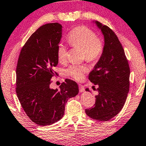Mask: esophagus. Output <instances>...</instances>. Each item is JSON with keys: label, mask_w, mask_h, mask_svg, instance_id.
Instances as JSON below:
<instances>
[{"label": "esophagus", "mask_w": 146, "mask_h": 146, "mask_svg": "<svg viewBox=\"0 0 146 146\" xmlns=\"http://www.w3.org/2000/svg\"><path fill=\"white\" fill-rule=\"evenodd\" d=\"M79 91L81 92V93H83V92L85 91V88H84V87H83V85H79Z\"/></svg>", "instance_id": "obj_1"}]
</instances>
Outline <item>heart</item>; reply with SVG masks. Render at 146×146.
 <instances>
[{
    "instance_id": "obj_1",
    "label": "heart",
    "mask_w": 146,
    "mask_h": 146,
    "mask_svg": "<svg viewBox=\"0 0 146 146\" xmlns=\"http://www.w3.org/2000/svg\"><path fill=\"white\" fill-rule=\"evenodd\" d=\"M69 44L73 47L83 50L85 59L89 62H94L101 56L103 52L102 43L95 33L85 26H79L71 30L68 36ZM57 58L59 62H65L67 56V48L63 43L57 48ZM87 67L82 65H71L67 69V73L76 80L84 77Z\"/></svg>"
}]
</instances>
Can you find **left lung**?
Listing matches in <instances>:
<instances>
[{
    "label": "left lung",
    "mask_w": 146,
    "mask_h": 146,
    "mask_svg": "<svg viewBox=\"0 0 146 146\" xmlns=\"http://www.w3.org/2000/svg\"><path fill=\"white\" fill-rule=\"evenodd\" d=\"M104 36L103 52L89 73V79L98 86L94 106L86 109L88 116L99 121L114 118L122 109L130 86V67L122 44L108 26L93 21ZM86 91H89L86 89Z\"/></svg>",
    "instance_id": "8db88e82"
}]
</instances>
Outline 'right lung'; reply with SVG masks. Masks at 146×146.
Returning a JSON list of instances; mask_svg holds the SVG:
<instances>
[{
    "instance_id": "add662e5",
    "label": "right lung",
    "mask_w": 146,
    "mask_h": 146,
    "mask_svg": "<svg viewBox=\"0 0 146 146\" xmlns=\"http://www.w3.org/2000/svg\"><path fill=\"white\" fill-rule=\"evenodd\" d=\"M62 26L50 23L38 28L22 48L16 67V94L24 112L41 126L53 124L63 118L69 98L79 93L77 83L70 79L60 89H51L53 68L58 63L57 48Z\"/></svg>"
}]
</instances>
